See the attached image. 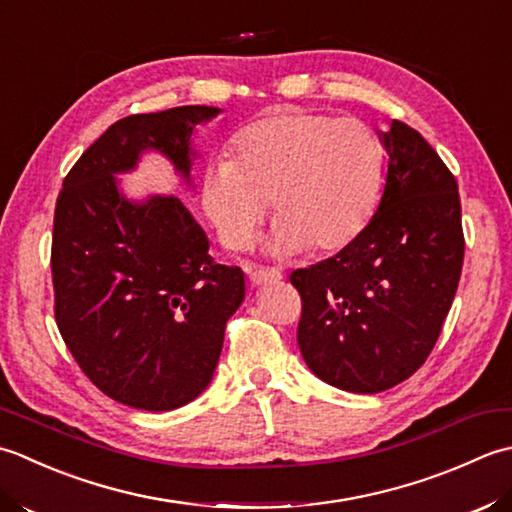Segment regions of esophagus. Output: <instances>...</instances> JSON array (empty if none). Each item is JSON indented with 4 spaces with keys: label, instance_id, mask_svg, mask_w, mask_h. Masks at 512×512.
Here are the masks:
<instances>
[{
    "label": "esophagus",
    "instance_id": "esophagus-1",
    "mask_svg": "<svg viewBox=\"0 0 512 512\" xmlns=\"http://www.w3.org/2000/svg\"><path fill=\"white\" fill-rule=\"evenodd\" d=\"M283 278L278 269H265V267H256V269H249V280H252V285H269V283H278V280Z\"/></svg>",
    "mask_w": 512,
    "mask_h": 512
}]
</instances>
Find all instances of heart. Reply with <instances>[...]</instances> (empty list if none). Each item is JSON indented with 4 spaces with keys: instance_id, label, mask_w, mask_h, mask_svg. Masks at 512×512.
Segmentation results:
<instances>
[{
    "instance_id": "1",
    "label": "heart",
    "mask_w": 512,
    "mask_h": 512,
    "mask_svg": "<svg viewBox=\"0 0 512 512\" xmlns=\"http://www.w3.org/2000/svg\"><path fill=\"white\" fill-rule=\"evenodd\" d=\"M380 187L382 145L367 123L285 108L245 125L229 163L205 170L203 210L238 252L252 245L271 203L278 223L269 254H329L362 234Z\"/></svg>"
}]
</instances>
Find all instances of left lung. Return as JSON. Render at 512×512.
<instances>
[{"label": "left lung", "mask_w": 512, "mask_h": 512, "mask_svg": "<svg viewBox=\"0 0 512 512\" xmlns=\"http://www.w3.org/2000/svg\"><path fill=\"white\" fill-rule=\"evenodd\" d=\"M387 168L378 210L336 256L291 274L300 291L298 347L322 382L380 393L435 347L462 274L455 176L417 130H378Z\"/></svg>", "instance_id": "1"}]
</instances>
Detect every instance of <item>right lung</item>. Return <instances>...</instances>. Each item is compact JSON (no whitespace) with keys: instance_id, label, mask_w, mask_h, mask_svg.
<instances>
[{"instance_id":"obj_1","label":"right lung","mask_w":512,"mask_h":512,"mask_svg":"<svg viewBox=\"0 0 512 512\" xmlns=\"http://www.w3.org/2000/svg\"><path fill=\"white\" fill-rule=\"evenodd\" d=\"M221 112L181 106L117 121L81 154L57 198V327L92 384L132 409L172 411L207 389L227 320L245 300V274L214 263L179 196L130 198L119 174L156 152L194 190V134Z\"/></svg>"}]
</instances>
